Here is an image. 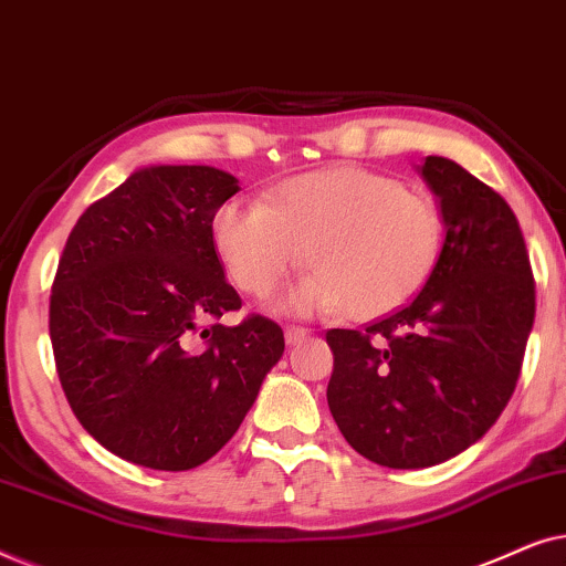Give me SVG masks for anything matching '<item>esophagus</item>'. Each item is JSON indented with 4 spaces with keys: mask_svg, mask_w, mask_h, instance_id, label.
Instances as JSON below:
<instances>
[{
    "mask_svg": "<svg viewBox=\"0 0 566 566\" xmlns=\"http://www.w3.org/2000/svg\"><path fill=\"white\" fill-rule=\"evenodd\" d=\"M306 337H308V329H304V327H285V343L289 345L304 343Z\"/></svg>",
    "mask_w": 566,
    "mask_h": 566,
    "instance_id": "34e87169",
    "label": "esophagus"
}]
</instances>
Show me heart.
I'll list each match as a JSON object with an SVG mask.
<instances>
[{"label":"heart","instance_id":"1","mask_svg":"<svg viewBox=\"0 0 566 566\" xmlns=\"http://www.w3.org/2000/svg\"><path fill=\"white\" fill-rule=\"evenodd\" d=\"M213 244L239 291L268 298L301 265L314 268L285 306L296 314L345 308L376 319L428 283L446 221L430 196L363 167L289 177L258 203L231 200L213 216Z\"/></svg>","mask_w":566,"mask_h":566}]
</instances>
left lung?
I'll return each mask as SVG.
<instances>
[{"label": "left lung", "instance_id": "obj_1", "mask_svg": "<svg viewBox=\"0 0 566 566\" xmlns=\"http://www.w3.org/2000/svg\"><path fill=\"white\" fill-rule=\"evenodd\" d=\"M420 175L446 221L422 291L366 329H329L339 432L378 467L424 469L474 446L521 376L536 316L523 231L500 192L446 157Z\"/></svg>", "mask_w": 566, "mask_h": 566}]
</instances>
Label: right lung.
I'll return each mask as SVG.
<instances>
[{
	"instance_id": "obj_1",
	"label": "right lung",
	"mask_w": 566,
	"mask_h": 566,
	"mask_svg": "<svg viewBox=\"0 0 566 566\" xmlns=\"http://www.w3.org/2000/svg\"><path fill=\"white\" fill-rule=\"evenodd\" d=\"M239 180L206 165L136 169L80 216L51 289L61 389L82 428L138 467L188 471L239 430L285 339L242 306L213 247Z\"/></svg>"
}]
</instances>
